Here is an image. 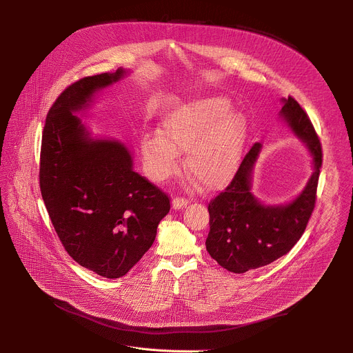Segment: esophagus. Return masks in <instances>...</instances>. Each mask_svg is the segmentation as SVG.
<instances>
[{"label":"esophagus","mask_w":353,"mask_h":353,"mask_svg":"<svg viewBox=\"0 0 353 353\" xmlns=\"http://www.w3.org/2000/svg\"><path fill=\"white\" fill-rule=\"evenodd\" d=\"M173 208L174 210H181V208H184V207H187V204H188V201L185 199V198H181V196H176V198H173Z\"/></svg>","instance_id":"obj_1"}]
</instances>
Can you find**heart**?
I'll return each mask as SVG.
<instances>
[{"mask_svg": "<svg viewBox=\"0 0 353 353\" xmlns=\"http://www.w3.org/2000/svg\"><path fill=\"white\" fill-rule=\"evenodd\" d=\"M229 103L212 97L181 105L161 125V137L142 141L150 179L165 181L179 169V154L187 152L185 169L207 190L226 185L236 174L247 137L241 114L228 113Z\"/></svg>", "mask_w": 353, "mask_h": 353, "instance_id": "1", "label": "heart"}]
</instances>
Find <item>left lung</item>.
<instances>
[{"instance_id": "8db88e82", "label": "left lung", "mask_w": 353, "mask_h": 353, "mask_svg": "<svg viewBox=\"0 0 353 353\" xmlns=\"http://www.w3.org/2000/svg\"><path fill=\"white\" fill-rule=\"evenodd\" d=\"M281 116L303 141L313 157L314 173L292 203L267 207L251 194V173L261 150L256 142L241 161L225 191L208 204L210 233L205 241L210 256L225 270L243 274L268 265L285 256L305 233L314 211L323 150L319 135L296 100L282 99Z\"/></svg>"}]
</instances>
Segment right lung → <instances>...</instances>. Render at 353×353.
<instances>
[{
  "instance_id": "1",
  "label": "right lung",
  "mask_w": 353,
  "mask_h": 353,
  "mask_svg": "<svg viewBox=\"0 0 353 353\" xmlns=\"http://www.w3.org/2000/svg\"><path fill=\"white\" fill-rule=\"evenodd\" d=\"M124 74L85 77L64 89L47 113L40 149V191L60 241L105 278L124 276L142 259L170 211L169 195L134 172L123 143L90 139L72 114Z\"/></svg>"
}]
</instances>
